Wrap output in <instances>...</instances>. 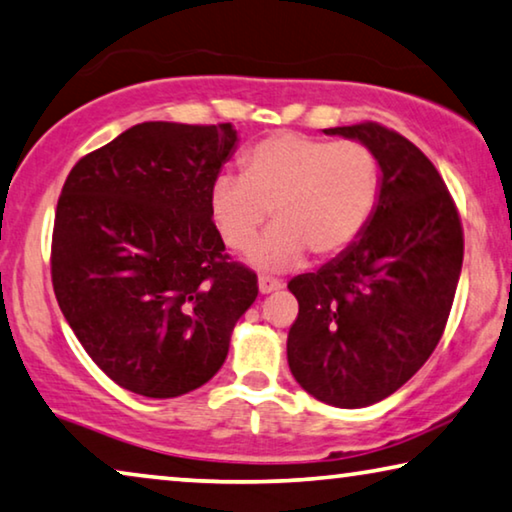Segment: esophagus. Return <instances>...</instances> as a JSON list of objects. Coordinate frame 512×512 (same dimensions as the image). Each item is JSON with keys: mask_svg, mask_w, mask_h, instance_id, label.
Returning a JSON list of instances; mask_svg holds the SVG:
<instances>
[{"mask_svg": "<svg viewBox=\"0 0 512 512\" xmlns=\"http://www.w3.org/2000/svg\"><path fill=\"white\" fill-rule=\"evenodd\" d=\"M257 285H259V292H262V294H271V292H276V289L282 287V282L276 280V278H269V276H259Z\"/></svg>", "mask_w": 512, "mask_h": 512, "instance_id": "obj_1", "label": "esophagus"}]
</instances>
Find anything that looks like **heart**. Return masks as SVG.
<instances>
[{"instance_id": "heart-1", "label": "heart", "mask_w": 512, "mask_h": 512, "mask_svg": "<svg viewBox=\"0 0 512 512\" xmlns=\"http://www.w3.org/2000/svg\"><path fill=\"white\" fill-rule=\"evenodd\" d=\"M381 197V163L368 144L271 133L243 151L241 177L223 174L209 190V213L234 253L253 246L259 269H289L305 250L315 259L345 253L361 239Z\"/></svg>"}]
</instances>
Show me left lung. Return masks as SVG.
<instances>
[{"label":"left lung","instance_id":"left-lung-1","mask_svg":"<svg viewBox=\"0 0 512 512\" xmlns=\"http://www.w3.org/2000/svg\"><path fill=\"white\" fill-rule=\"evenodd\" d=\"M375 151L381 197L368 230L317 273L289 280L294 379L333 407H368L421 370L444 335L462 271L460 211L437 167L407 137L363 121L326 128Z\"/></svg>","mask_w":512,"mask_h":512}]
</instances>
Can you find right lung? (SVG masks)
Listing matches in <instances>:
<instances>
[{
  "instance_id": "right-lung-1",
  "label": "right lung",
  "mask_w": 512,
  "mask_h": 512,
  "mask_svg": "<svg viewBox=\"0 0 512 512\" xmlns=\"http://www.w3.org/2000/svg\"><path fill=\"white\" fill-rule=\"evenodd\" d=\"M234 144L232 124L147 121L82 156L61 188L57 303L91 361L144 398L207 384L257 299L255 271L225 253L209 213Z\"/></svg>"
}]
</instances>
